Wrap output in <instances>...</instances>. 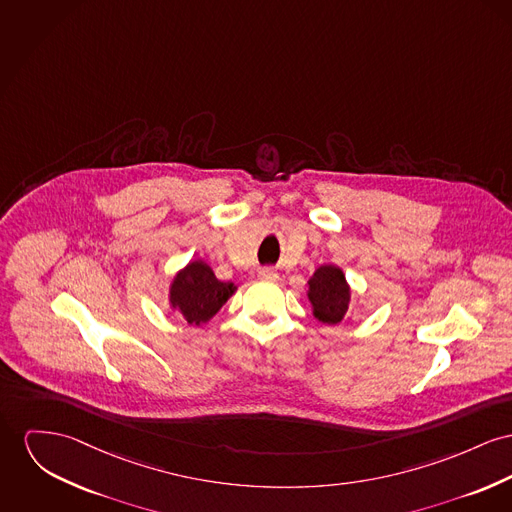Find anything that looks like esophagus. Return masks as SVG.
<instances>
[{
    "mask_svg": "<svg viewBox=\"0 0 512 512\" xmlns=\"http://www.w3.org/2000/svg\"><path fill=\"white\" fill-rule=\"evenodd\" d=\"M258 275H260V279H264V281H275V279L279 277L273 268H260Z\"/></svg>",
    "mask_w": 512,
    "mask_h": 512,
    "instance_id": "obj_1",
    "label": "esophagus"
}]
</instances>
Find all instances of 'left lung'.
<instances>
[{"mask_svg":"<svg viewBox=\"0 0 512 512\" xmlns=\"http://www.w3.org/2000/svg\"><path fill=\"white\" fill-rule=\"evenodd\" d=\"M308 299L314 316L324 324H338L349 307V287L336 266L318 268L308 281Z\"/></svg>","mask_w":512,"mask_h":512,"instance_id":"left-lung-1","label":"left lung"}]
</instances>
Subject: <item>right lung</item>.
<instances>
[{"mask_svg":"<svg viewBox=\"0 0 512 512\" xmlns=\"http://www.w3.org/2000/svg\"><path fill=\"white\" fill-rule=\"evenodd\" d=\"M233 283L219 281L204 262H192L174 277L171 305L182 312L190 324L207 322L235 293Z\"/></svg>","mask_w":512,"mask_h":512,"instance_id":"obj_1","label":"right lung"}]
</instances>
